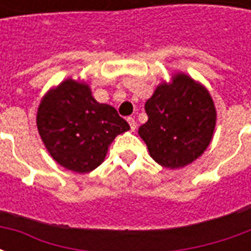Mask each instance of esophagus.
I'll return each mask as SVG.
<instances>
[{
	"instance_id": "esophagus-1",
	"label": "esophagus",
	"mask_w": 251,
	"mask_h": 251,
	"mask_svg": "<svg viewBox=\"0 0 251 251\" xmlns=\"http://www.w3.org/2000/svg\"><path fill=\"white\" fill-rule=\"evenodd\" d=\"M127 122H129V125H130L131 131H134V130H136V127H137V122H136V120H134V118H131V117H129V118H127Z\"/></svg>"
}]
</instances>
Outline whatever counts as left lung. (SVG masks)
<instances>
[{
  "label": "left lung",
  "instance_id": "8db88e82",
  "mask_svg": "<svg viewBox=\"0 0 251 251\" xmlns=\"http://www.w3.org/2000/svg\"><path fill=\"white\" fill-rule=\"evenodd\" d=\"M148 121L138 134L151 157L168 169L184 168L210 145L216 109L210 91L184 72L158 84L145 103Z\"/></svg>",
  "mask_w": 251,
  "mask_h": 251
}]
</instances>
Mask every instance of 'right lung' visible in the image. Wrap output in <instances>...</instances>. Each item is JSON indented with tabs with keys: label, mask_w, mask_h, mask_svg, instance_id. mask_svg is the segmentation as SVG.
Here are the masks:
<instances>
[{
	"label": "right lung",
	"mask_w": 251,
	"mask_h": 251,
	"mask_svg": "<svg viewBox=\"0 0 251 251\" xmlns=\"http://www.w3.org/2000/svg\"><path fill=\"white\" fill-rule=\"evenodd\" d=\"M36 125L51 157L76 174L98 168L115 137L130 129L113 106L95 100L87 83L72 77L41 98Z\"/></svg>",
	"instance_id": "1"
}]
</instances>
